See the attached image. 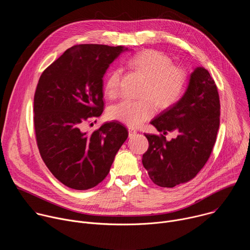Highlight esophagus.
<instances>
[{"label": "esophagus", "instance_id": "obj_1", "mask_svg": "<svg viewBox=\"0 0 250 250\" xmlns=\"http://www.w3.org/2000/svg\"><path fill=\"white\" fill-rule=\"evenodd\" d=\"M136 130L134 129V128H132V127H128V136L129 137H131V136H133V135H135L136 134Z\"/></svg>", "mask_w": 250, "mask_h": 250}]
</instances>
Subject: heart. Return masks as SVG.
I'll use <instances>...</instances> for the list:
<instances>
[{"label":"heart","mask_w":250,"mask_h":250,"mask_svg":"<svg viewBox=\"0 0 250 250\" xmlns=\"http://www.w3.org/2000/svg\"><path fill=\"white\" fill-rule=\"evenodd\" d=\"M129 63L147 78L144 91L146 98L139 100L124 99L113 104L109 110L111 119L134 127L149 120L156 111L166 109L180 100L185 94L189 76L187 71L178 65H172L171 58L161 51L148 49L141 51L129 60ZM123 69L117 67L106 76L104 91L114 98L121 90Z\"/></svg>","instance_id":"obj_1"}]
</instances>
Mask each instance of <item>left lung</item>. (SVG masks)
<instances>
[{"label": "left lung", "mask_w": 250, "mask_h": 250, "mask_svg": "<svg viewBox=\"0 0 250 250\" xmlns=\"http://www.w3.org/2000/svg\"><path fill=\"white\" fill-rule=\"evenodd\" d=\"M220 110L215 81L207 69L197 67L184 96L151 121L163 134L146 133L149 146L142 164L153 183L172 188L196 177L216 144ZM168 131L177 132V137L166 141Z\"/></svg>", "instance_id": "8db88e82"}]
</instances>
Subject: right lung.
Instances as JSON below:
<instances>
[{"mask_svg":"<svg viewBox=\"0 0 250 250\" xmlns=\"http://www.w3.org/2000/svg\"><path fill=\"white\" fill-rule=\"evenodd\" d=\"M124 50V46L74 45L39 80L33 100L38 147L49 171L71 189L88 190L101 183L128 136L119 122L85 130L86 123L104 111L103 77Z\"/></svg>","mask_w":250,"mask_h":250,"instance_id":"add662e5","label":"right lung"}]
</instances>
